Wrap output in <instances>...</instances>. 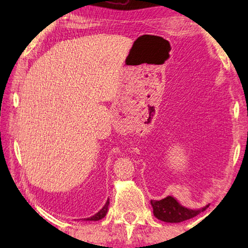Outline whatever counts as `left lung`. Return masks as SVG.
<instances>
[{
    "label": "left lung",
    "mask_w": 248,
    "mask_h": 248,
    "mask_svg": "<svg viewBox=\"0 0 248 248\" xmlns=\"http://www.w3.org/2000/svg\"><path fill=\"white\" fill-rule=\"evenodd\" d=\"M152 208H154L155 217L166 223H180L184 220L196 217L199 213L203 212L209 205L202 209L192 210L184 208L179 203L177 200L171 197L167 196L162 200H151L150 202Z\"/></svg>",
    "instance_id": "8db88e82"
}]
</instances>
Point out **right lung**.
<instances>
[{"mask_svg": "<svg viewBox=\"0 0 248 248\" xmlns=\"http://www.w3.org/2000/svg\"><path fill=\"white\" fill-rule=\"evenodd\" d=\"M108 204H109V202H108H108H107V203L104 204V207L100 210V211L97 213V214H94L93 217H88V218H84L85 220H99V219H101V218H103L105 215H107V212H108Z\"/></svg>", "mask_w": 248, "mask_h": 248, "instance_id": "obj_1", "label": "right lung"}]
</instances>
